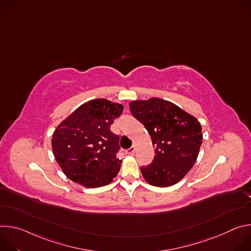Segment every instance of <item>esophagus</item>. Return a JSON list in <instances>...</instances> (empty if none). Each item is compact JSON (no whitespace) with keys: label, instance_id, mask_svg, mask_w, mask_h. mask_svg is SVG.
<instances>
[{"label":"esophagus","instance_id":"obj_1","mask_svg":"<svg viewBox=\"0 0 251 251\" xmlns=\"http://www.w3.org/2000/svg\"><path fill=\"white\" fill-rule=\"evenodd\" d=\"M135 150H136V148L134 147V146H132L131 148H129L126 152L128 153V154H130V155H134V153H135Z\"/></svg>","mask_w":251,"mask_h":251}]
</instances>
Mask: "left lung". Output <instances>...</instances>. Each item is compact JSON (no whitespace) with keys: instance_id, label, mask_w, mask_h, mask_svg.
<instances>
[{"instance_id":"1","label":"left lung","mask_w":251,"mask_h":251,"mask_svg":"<svg viewBox=\"0 0 251 251\" xmlns=\"http://www.w3.org/2000/svg\"><path fill=\"white\" fill-rule=\"evenodd\" d=\"M129 106L132 115L148 130L155 147L153 162L141 168L146 182L160 188L178 183L199 156L201 123L176 104L157 97L134 100Z\"/></svg>"}]
</instances>
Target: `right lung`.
<instances>
[{
    "label": "right lung",
    "instance_id": "1",
    "mask_svg": "<svg viewBox=\"0 0 251 251\" xmlns=\"http://www.w3.org/2000/svg\"><path fill=\"white\" fill-rule=\"evenodd\" d=\"M124 107L104 98L83 103L55 129L53 156L64 175L85 188L109 185L121 160L116 157L119 137L110 131Z\"/></svg>",
    "mask_w": 251,
    "mask_h": 251
}]
</instances>
